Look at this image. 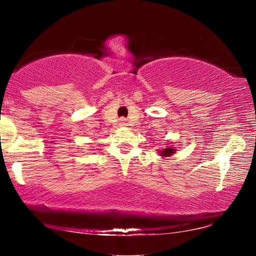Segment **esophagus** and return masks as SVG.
I'll use <instances>...</instances> for the list:
<instances>
[{"label":"esophagus","instance_id":"obj_1","mask_svg":"<svg viewBox=\"0 0 256 256\" xmlns=\"http://www.w3.org/2000/svg\"><path fill=\"white\" fill-rule=\"evenodd\" d=\"M118 124H120V126H128V120L124 118H120Z\"/></svg>","mask_w":256,"mask_h":256}]
</instances>
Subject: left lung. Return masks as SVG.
I'll return each mask as SVG.
<instances>
[{"label":"left lung","instance_id":"left-lung-1","mask_svg":"<svg viewBox=\"0 0 256 256\" xmlns=\"http://www.w3.org/2000/svg\"><path fill=\"white\" fill-rule=\"evenodd\" d=\"M176 151H177V150H176L175 146H172V142L168 140V141H167L166 148L162 149V150H159L158 154H159L160 157L164 158V157H170V156H172V154H174L176 152Z\"/></svg>","mask_w":256,"mask_h":256}]
</instances>
